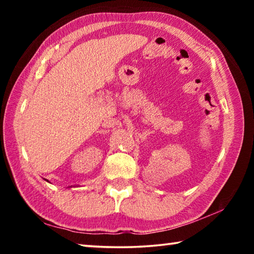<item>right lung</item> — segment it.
I'll return each instance as SVG.
<instances>
[{"instance_id": "1", "label": "right lung", "mask_w": 254, "mask_h": 254, "mask_svg": "<svg viewBox=\"0 0 254 254\" xmlns=\"http://www.w3.org/2000/svg\"><path fill=\"white\" fill-rule=\"evenodd\" d=\"M46 180H47V179H46ZM47 182H48V180H47Z\"/></svg>"}]
</instances>
